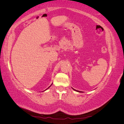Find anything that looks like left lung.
Returning a JSON list of instances; mask_svg holds the SVG:
<instances>
[{
  "label": "left lung",
  "instance_id": "obj_1",
  "mask_svg": "<svg viewBox=\"0 0 124 124\" xmlns=\"http://www.w3.org/2000/svg\"><path fill=\"white\" fill-rule=\"evenodd\" d=\"M72 89L74 90V91H76V92H79V93H82V92H81V91H77V90H76V89H73V88H72Z\"/></svg>",
  "mask_w": 124,
  "mask_h": 124
}]
</instances>
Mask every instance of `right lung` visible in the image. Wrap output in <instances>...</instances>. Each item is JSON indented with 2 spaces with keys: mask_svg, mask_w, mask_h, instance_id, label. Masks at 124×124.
<instances>
[{
  "mask_svg": "<svg viewBox=\"0 0 124 124\" xmlns=\"http://www.w3.org/2000/svg\"><path fill=\"white\" fill-rule=\"evenodd\" d=\"M52 84H53V83H52V84H51V85H50V86H49V87H48V88H47V89H46H46H48V88H49V87H51V85H52ZM46 90H45V91H46Z\"/></svg>",
  "mask_w": 124,
  "mask_h": 124,
  "instance_id": "add662e5",
  "label": "right lung"
}]
</instances>
